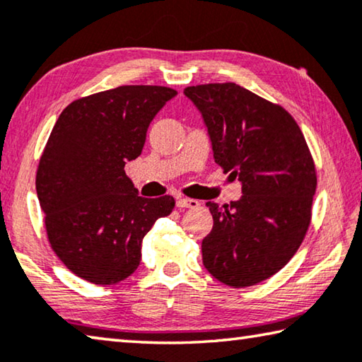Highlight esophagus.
I'll return each instance as SVG.
<instances>
[{
    "label": "esophagus",
    "mask_w": 362,
    "mask_h": 362,
    "mask_svg": "<svg viewBox=\"0 0 362 362\" xmlns=\"http://www.w3.org/2000/svg\"><path fill=\"white\" fill-rule=\"evenodd\" d=\"M177 206L179 208H190V209H197L199 208V202L193 198H179L177 199Z\"/></svg>",
    "instance_id": "esophagus-1"
}]
</instances>
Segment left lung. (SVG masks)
Instances as JSON below:
<instances>
[{"mask_svg": "<svg viewBox=\"0 0 362 362\" xmlns=\"http://www.w3.org/2000/svg\"><path fill=\"white\" fill-rule=\"evenodd\" d=\"M208 127L216 163L242 183V198L208 202L214 226L202 243L203 264L219 282L243 288L277 274L311 223L317 185L301 129L282 106L237 83L183 90Z\"/></svg>", "mask_w": 362, "mask_h": 362, "instance_id": "obj_1", "label": "left lung"}]
</instances>
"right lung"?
Returning <instances> with one entry per match:
<instances>
[{
	"instance_id": "1",
	"label": "right lung",
	"mask_w": 362,
	"mask_h": 362,
	"mask_svg": "<svg viewBox=\"0 0 362 362\" xmlns=\"http://www.w3.org/2000/svg\"><path fill=\"white\" fill-rule=\"evenodd\" d=\"M175 90L124 85L72 101L40 158L37 194L48 242L77 277L114 285L135 272L143 237L175 199L139 197L125 174L146 130Z\"/></svg>"
}]
</instances>
